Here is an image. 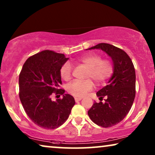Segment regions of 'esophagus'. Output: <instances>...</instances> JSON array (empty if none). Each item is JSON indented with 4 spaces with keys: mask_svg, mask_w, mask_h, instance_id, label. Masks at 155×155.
Returning a JSON list of instances; mask_svg holds the SVG:
<instances>
[{
    "mask_svg": "<svg viewBox=\"0 0 155 155\" xmlns=\"http://www.w3.org/2000/svg\"><path fill=\"white\" fill-rule=\"evenodd\" d=\"M81 99H82V97H75V102H78V101L81 100Z\"/></svg>",
    "mask_w": 155,
    "mask_h": 155,
    "instance_id": "obj_1",
    "label": "esophagus"
}]
</instances>
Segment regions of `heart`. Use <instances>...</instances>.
<instances>
[{"label":"heart","mask_w":155,"mask_h":155,"mask_svg":"<svg viewBox=\"0 0 155 155\" xmlns=\"http://www.w3.org/2000/svg\"><path fill=\"white\" fill-rule=\"evenodd\" d=\"M79 65L88 68L85 81H74L67 86V92L78 97H83L92 90L94 82L97 84H103L113 74L114 65L111 59L104 58L101 55L90 54L82 56L75 61ZM60 75L65 81H69L72 77V68L68 63H65L60 69Z\"/></svg>","instance_id":"heart-1"}]
</instances>
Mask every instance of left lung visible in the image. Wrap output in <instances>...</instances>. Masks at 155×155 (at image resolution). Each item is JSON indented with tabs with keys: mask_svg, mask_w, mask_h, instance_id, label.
<instances>
[{
	"mask_svg": "<svg viewBox=\"0 0 155 155\" xmlns=\"http://www.w3.org/2000/svg\"><path fill=\"white\" fill-rule=\"evenodd\" d=\"M99 48L111 57L114 73L107 85L97 92L101 101L94 102L88 111L90 119L104 128H110L124 119L135 97V71L133 63L124 50L107 43H100L88 49Z\"/></svg>",
	"mask_w": 155,
	"mask_h": 155,
	"instance_id": "1",
	"label": "left lung"
}]
</instances>
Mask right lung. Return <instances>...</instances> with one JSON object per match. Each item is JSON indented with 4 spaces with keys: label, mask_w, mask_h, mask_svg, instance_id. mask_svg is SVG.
Returning a JSON list of instances; mask_svg holds the SVG:
<instances>
[{
    "label": "right lung",
    "mask_w": 155,
    "mask_h": 155,
    "mask_svg": "<svg viewBox=\"0 0 155 155\" xmlns=\"http://www.w3.org/2000/svg\"><path fill=\"white\" fill-rule=\"evenodd\" d=\"M64 54L44 50L29 57L19 75V97L25 112L38 126L55 129L68 119L75 101L64 94L56 102L50 97L63 94L60 69L68 61Z\"/></svg>",
    "instance_id": "1"
}]
</instances>
